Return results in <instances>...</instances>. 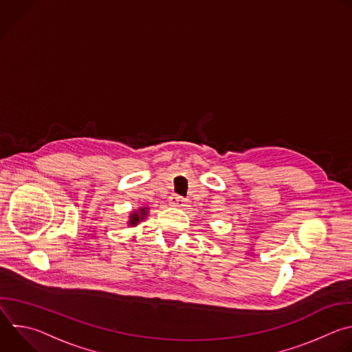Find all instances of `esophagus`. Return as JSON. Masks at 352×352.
I'll list each match as a JSON object with an SVG mask.
<instances>
[{
  "instance_id": "34e87169",
  "label": "esophagus",
  "mask_w": 352,
  "mask_h": 352,
  "mask_svg": "<svg viewBox=\"0 0 352 352\" xmlns=\"http://www.w3.org/2000/svg\"><path fill=\"white\" fill-rule=\"evenodd\" d=\"M168 204H170V206H173V208H179V209H182V208L186 206V200H185L184 197L178 196V195H173V196L168 199Z\"/></svg>"
}]
</instances>
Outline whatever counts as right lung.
<instances>
[{"label":"right lung","instance_id":"add662e5","mask_svg":"<svg viewBox=\"0 0 352 352\" xmlns=\"http://www.w3.org/2000/svg\"><path fill=\"white\" fill-rule=\"evenodd\" d=\"M147 216H148V206H142V208H139V209L131 212V214L128 216L129 220L126 221V224H128L129 227H136V226H138L140 221H143Z\"/></svg>","mask_w":352,"mask_h":352}]
</instances>
